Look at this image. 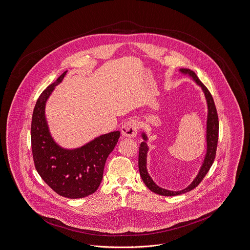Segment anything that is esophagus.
I'll return each instance as SVG.
<instances>
[{
  "instance_id": "34e87169",
  "label": "esophagus",
  "mask_w": 250,
  "mask_h": 250,
  "mask_svg": "<svg viewBox=\"0 0 250 250\" xmlns=\"http://www.w3.org/2000/svg\"><path fill=\"white\" fill-rule=\"evenodd\" d=\"M138 124L136 120H129L124 124L122 126V134L125 137L134 138L137 135Z\"/></svg>"
}]
</instances>
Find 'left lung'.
Masks as SVG:
<instances>
[{
	"label": "left lung",
	"mask_w": 250,
	"mask_h": 250,
	"mask_svg": "<svg viewBox=\"0 0 250 250\" xmlns=\"http://www.w3.org/2000/svg\"><path fill=\"white\" fill-rule=\"evenodd\" d=\"M180 71L183 74H187V75L191 76L194 82L202 88V90L204 92V95H205V98H206V101H207V105H208L207 135H206L207 152H206L204 162H203L202 166L199 169V172H198L197 176L194 178V181L187 188H185L181 191H177V192L168 191V190H165V189L160 188L159 186H157L153 182L151 177L148 175L147 170H146V152L148 150V147H147L146 142L141 143L140 147H139L138 159L140 175H141L144 183L146 184V186L151 192H153L155 194H160V195H166V196L178 195V194L190 192L202 181V179L205 177V175L207 174L210 167L214 163V160H215V157H216L217 146H218V140H219V117H218V112H217V108H216V105H215V103H214V100H213V97H212L211 93L206 88V86L198 80V78L195 75L194 71H192L190 69H180ZM143 139L145 141H146V136L145 133H143Z\"/></svg>",
	"instance_id": "obj_1"
}]
</instances>
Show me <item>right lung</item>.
Listing matches in <instances>:
<instances>
[{"label":"right lung","instance_id":"right-lung-1","mask_svg":"<svg viewBox=\"0 0 250 250\" xmlns=\"http://www.w3.org/2000/svg\"><path fill=\"white\" fill-rule=\"evenodd\" d=\"M66 72L49 85L36 102L30 127L31 150L37 172L51 189L64 197L82 198L98 190L106 159L120 138V131L102 135L72 150L56 145L49 132L45 104Z\"/></svg>","mask_w":250,"mask_h":250}]
</instances>
